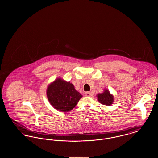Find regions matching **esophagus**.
Returning <instances> with one entry per match:
<instances>
[{
	"mask_svg": "<svg viewBox=\"0 0 158 158\" xmlns=\"http://www.w3.org/2000/svg\"><path fill=\"white\" fill-rule=\"evenodd\" d=\"M84 95H85V96H87V97H89V96H90V95H91V93H90V92H86L84 93Z\"/></svg>",
	"mask_w": 158,
	"mask_h": 158,
	"instance_id": "esophagus-1",
	"label": "esophagus"
}]
</instances>
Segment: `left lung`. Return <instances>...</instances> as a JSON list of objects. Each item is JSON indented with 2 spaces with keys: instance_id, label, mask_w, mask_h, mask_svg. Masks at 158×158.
<instances>
[{
  "instance_id": "8db88e82",
  "label": "left lung",
  "mask_w": 158,
  "mask_h": 158,
  "mask_svg": "<svg viewBox=\"0 0 158 158\" xmlns=\"http://www.w3.org/2000/svg\"><path fill=\"white\" fill-rule=\"evenodd\" d=\"M98 101L102 104L105 105H111L113 104L114 101V97L111 95L110 92L105 89L104 92L102 94H98L97 95Z\"/></svg>"
}]
</instances>
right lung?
Here are the masks:
<instances>
[{
    "instance_id": "add662e5",
    "label": "right lung",
    "mask_w": 158,
    "mask_h": 158,
    "mask_svg": "<svg viewBox=\"0 0 158 158\" xmlns=\"http://www.w3.org/2000/svg\"><path fill=\"white\" fill-rule=\"evenodd\" d=\"M47 96L50 104L62 112L71 111L83 96L73 84L59 78L48 85Z\"/></svg>"
}]
</instances>
